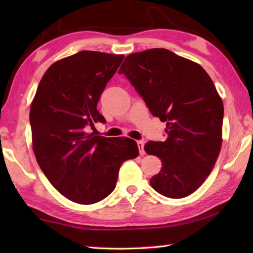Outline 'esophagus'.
<instances>
[{
  "instance_id": "34e87169",
  "label": "esophagus",
  "mask_w": 253,
  "mask_h": 253,
  "mask_svg": "<svg viewBox=\"0 0 253 253\" xmlns=\"http://www.w3.org/2000/svg\"><path fill=\"white\" fill-rule=\"evenodd\" d=\"M137 144H138V148H139V152H140L141 155H143L144 153V150H143V141L142 140H138L137 141Z\"/></svg>"
}]
</instances>
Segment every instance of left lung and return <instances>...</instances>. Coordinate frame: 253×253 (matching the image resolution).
<instances>
[{
  "label": "left lung",
  "instance_id": "obj_1",
  "mask_svg": "<svg viewBox=\"0 0 253 253\" xmlns=\"http://www.w3.org/2000/svg\"><path fill=\"white\" fill-rule=\"evenodd\" d=\"M118 73L166 123L168 139L144 146L162 161L150 184L168 198L191 195L211 173L222 146L224 106L212 79L199 64L166 49L132 53Z\"/></svg>",
  "mask_w": 253,
  "mask_h": 253
}]
</instances>
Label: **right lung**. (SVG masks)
Masks as SVG:
<instances>
[{"label":"right lung","mask_w":253,"mask_h":253,"mask_svg":"<svg viewBox=\"0 0 253 253\" xmlns=\"http://www.w3.org/2000/svg\"><path fill=\"white\" fill-rule=\"evenodd\" d=\"M124 55L82 51L47 68L30 107L37 162L69 200L92 204L114 190L123 162L138 157L135 140L88 132L105 123L96 110L106 84Z\"/></svg>","instance_id":"obj_1"}]
</instances>
